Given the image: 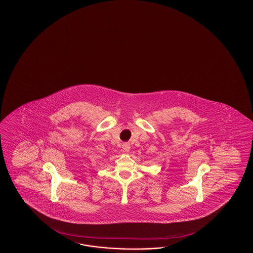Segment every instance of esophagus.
<instances>
[{"label":"esophagus","instance_id":"esophagus-1","mask_svg":"<svg viewBox=\"0 0 253 253\" xmlns=\"http://www.w3.org/2000/svg\"><path fill=\"white\" fill-rule=\"evenodd\" d=\"M122 148H123L124 152L128 153L129 151H130V145H129V144H124L123 146H122Z\"/></svg>","mask_w":253,"mask_h":253}]
</instances>
